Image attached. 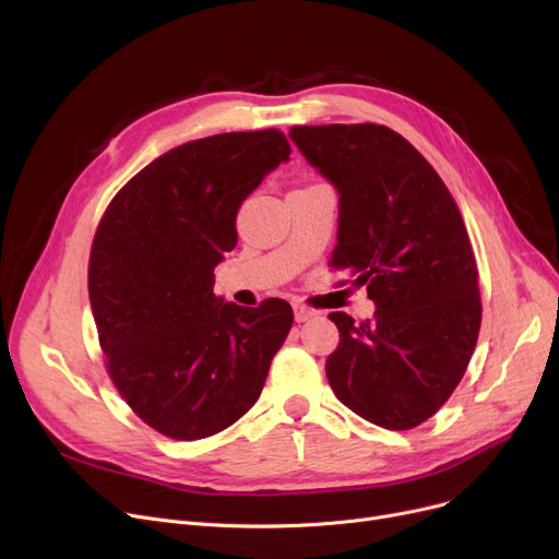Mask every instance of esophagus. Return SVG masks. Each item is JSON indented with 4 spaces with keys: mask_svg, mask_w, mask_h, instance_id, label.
Wrapping results in <instances>:
<instances>
[{
    "mask_svg": "<svg viewBox=\"0 0 559 559\" xmlns=\"http://www.w3.org/2000/svg\"><path fill=\"white\" fill-rule=\"evenodd\" d=\"M293 308H295V320H297L299 324H304V322L312 320L314 314H318V312H314L312 308H308V306H304V304H295Z\"/></svg>",
    "mask_w": 559,
    "mask_h": 559,
    "instance_id": "obj_1",
    "label": "esophagus"
}]
</instances>
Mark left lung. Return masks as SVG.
Wrapping results in <instances>:
<instances>
[{"label": "left lung", "instance_id": "obj_1", "mask_svg": "<svg viewBox=\"0 0 559 559\" xmlns=\"http://www.w3.org/2000/svg\"><path fill=\"white\" fill-rule=\"evenodd\" d=\"M337 191L331 266L368 287L374 320L331 312L335 397L368 423L411 429L439 411L473 356L481 304L461 212L431 164L385 126L289 130Z\"/></svg>", "mask_w": 559, "mask_h": 559}]
</instances>
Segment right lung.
<instances>
[{
	"instance_id": "1",
	"label": "right lung",
	"mask_w": 559,
	"mask_h": 559,
	"mask_svg": "<svg viewBox=\"0 0 559 559\" xmlns=\"http://www.w3.org/2000/svg\"><path fill=\"white\" fill-rule=\"evenodd\" d=\"M287 159L278 130L182 143L116 193L95 233L88 299L109 377L164 436L199 441L245 416L293 329L283 299L214 295L241 203Z\"/></svg>"
}]
</instances>
